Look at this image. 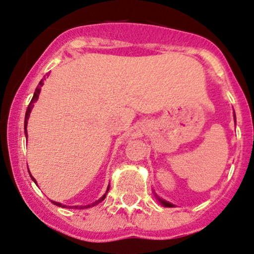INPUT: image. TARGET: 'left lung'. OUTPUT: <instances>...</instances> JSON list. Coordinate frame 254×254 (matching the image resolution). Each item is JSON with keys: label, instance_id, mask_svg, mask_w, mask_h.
Here are the masks:
<instances>
[{"label": "left lung", "instance_id": "1", "mask_svg": "<svg viewBox=\"0 0 254 254\" xmlns=\"http://www.w3.org/2000/svg\"><path fill=\"white\" fill-rule=\"evenodd\" d=\"M234 118H236V115H234ZM159 200H160V199H159ZM160 203L164 205V206H172V204H170V203H168V201H165V200H160Z\"/></svg>", "mask_w": 254, "mask_h": 254}]
</instances>
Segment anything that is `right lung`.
I'll return each mask as SVG.
<instances>
[{
	"instance_id": "add662e5",
	"label": "right lung",
	"mask_w": 254,
	"mask_h": 254,
	"mask_svg": "<svg viewBox=\"0 0 254 254\" xmlns=\"http://www.w3.org/2000/svg\"><path fill=\"white\" fill-rule=\"evenodd\" d=\"M43 81H44V79H41V82L38 83L37 88H36V90H35V92H34L33 98H31L30 103H29V105H28L27 111H25V118H24V132H25V137L28 136V134H27V123H28V120H29V115H30L31 109H33V107H34V103H36V101L38 99V95H40V91H41V86L44 84ZM30 177L33 178V181H34L35 183H36V181H35L33 176H30ZM108 191H109V189L107 190V193H108ZM107 193H105L101 199H98L97 201H95V203H92L91 205H84V206H65V205H62V204H60V203H56V201H53V200H51V201H53V204H55V205H57V206H60V207H69V208L72 207V208H81V210H84V208L95 206V205H97V204L101 203V201H103L104 199H105V197H107Z\"/></svg>"
}]
</instances>
